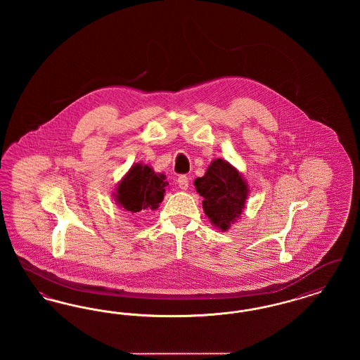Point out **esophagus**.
<instances>
[{
  "label": "esophagus",
  "mask_w": 360,
  "mask_h": 360,
  "mask_svg": "<svg viewBox=\"0 0 360 360\" xmlns=\"http://www.w3.org/2000/svg\"><path fill=\"white\" fill-rule=\"evenodd\" d=\"M178 186L182 190H186L188 188V176L186 175H179L178 176Z\"/></svg>",
  "instance_id": "esophagus-1"
}]
</instances>
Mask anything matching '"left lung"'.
Returning <instances> with one entry per match:
<instances>
[{"label":"left lung","mask_w":360,"mask_h":360,"mask_svg":"<svg viewBox=\"0 0 360 360\" xmlns=\"http://www.w3.org/2000/svg\"><path fill=\"white\" fill-rule=\"evenodd\" d=\"M194 186L204 197L206 216L216 226L226 231L239 217L248 191L238 170L228 162L216 159L205 175L194 181Z\"/></svg>","instance_id":"1"}]
</instances>
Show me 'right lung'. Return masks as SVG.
Wrapping results in <instances>:
<instances>
[{"label":"right lung","instance_id":"obj_1","mask_svg":"<svg viewBox=\"0 0 360 360\" xmlns=\"http://www.w3.org/2000/svg\"><path fill=\"white\" fill-rule=\"evenodd\" d=\"M165 175L155 174L147 165H135L117 188V202L125 210L136 213L141 209H156L163 200Z\"/></svg>","mask_w":360,"mask_h":360}]
</instances>
